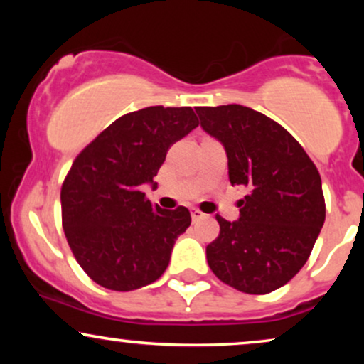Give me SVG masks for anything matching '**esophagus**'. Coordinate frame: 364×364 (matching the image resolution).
<instances>
[{"mask_svg":"<svg viewBox=\"0 0 364 364\" xmlns=\"http://www.w3.org/2000/svg\"><path fill=\"white\" fill-rule=\"evenodd\" d=\"M202 217H203V212H200L198 208H193V210H191V219H193V223L195 220L202 219Z\"/></svg>","mask_w":364,"mask_h":364,"instance_id":"1","label":"esophagus"}]
</instances>
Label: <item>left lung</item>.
I'll return each mask as SVG.
<instances>
[{"label": "left lung", "mask_w": 364, "mask_h": 364, "mask_svg": "<svg viewBox=\"0 0 364 364\" xmlns=\"http://www.w3.org/2000/svg\"><path fill=\"white\" fill-rule=\"evenodd\" d=\"M208 135L223 141L229 181L245 186L240 219L215 215L219 236L207 246L217 279L246 294H267L310 258L325 220L316 166L299 141L262 112L228 104L195 107Z\"/></svg>", "instance_id": "obj_1"}]
</instances>
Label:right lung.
<instances>
[{
    "label": "right lung",
    "mask_w": 364,
    "mask_h": 364,
    "mask_svg": "<svg viewBox=\"0 0 364 364\" xmlns=\"http://www.w3.org/2000/svg\"><path fill=\"white\" fill-rule=\"evenodd\" d=\"M198 124L191 107H144L112 121L75 157L61 186V224L75 260L99 286L133 291L168 269L190 210L152 205L141 186Z\"/></svg>",
    "instance_id": "right-lung-1"
}]
</instances>
